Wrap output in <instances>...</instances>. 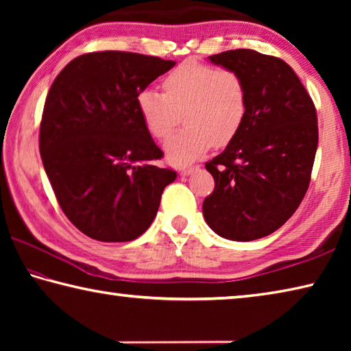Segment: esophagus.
<instances>
[{
  "label": "esophagus",
  "instance_id": "1",
  "mask_svg": "<svg viewBox=\"0 0 351 351\" xmlns=\"http://www.w3.org/2000/svg\"><path fill=\"white\" fill-rule=\"evenodd\" d=\"M195 170H197V167H195V165H184V167L180 169V173L182 176H189L190 173H193Z\"/></svg>",
  "mask_w": 351,
  "mask_h": 351
}]
</instances>
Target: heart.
<instances>
[{
    "mask_svg": "<svg viewBox=\"0 0 351 351\" xmlns=\"http://www.w3.org/2000/svg\"><path fill=\"white\" fill-rule=\"evenodd\" d=\"M164 93L152 86L136 96L139 116L153 138L165 139L182 121L186 127L165 141L164 152L175 165L192 161L209 147L232 141L247 114V88L234 69L184 62L162 80Z\"/></svg>",
    "mask_w": 351,
    "mask_h": 351,
    "instance_id": "b5f03b06",
    "label": "heart"
}]
</instances>
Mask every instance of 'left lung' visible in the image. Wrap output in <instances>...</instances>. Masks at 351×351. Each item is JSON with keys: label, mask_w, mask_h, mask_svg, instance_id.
I'll return each instance as SVG.
<instances>
[{"label": "left lung", "mask_w": 351, "mask_h": 351, "mask_svg": "<svg viewBox=\"0 0 351 351\" xmlns=\"http://www.w3.org/2000/svg\"><path fill=\"white\" fill-rule=\"evenodd\" d=\"M209 60L243 77L247 114L228 147L206 162L215 189L203 215L223 239L257 240L282 228L305 197L319 141L316 108L282 58L234 49Z\"/></svg>", "instance_id": "obj_1"}]
</instances>
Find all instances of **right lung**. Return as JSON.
I'll return each instance as SVG.
<instances>
[{
	"label": "right lung",
	"mask_w": 351,
	"mask_h": 351,
	"mask_svg": "<svg viewBox=\"0 0 351 351\" xmlns=\"http://www.w3.org/2000/svg\"><path fill=\"white\" fill-rule=\"evenodd\" d=\"M173 60L90 52L71 60L47 93L40 154L58 204L90 239L132 241L150 228L176 171L139 116L136 96Z\"/></svg>",
	"instance_id": "1"
}]
</instances>
